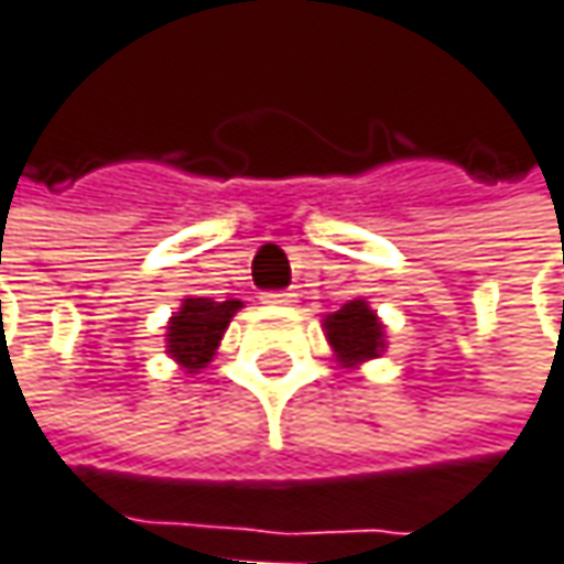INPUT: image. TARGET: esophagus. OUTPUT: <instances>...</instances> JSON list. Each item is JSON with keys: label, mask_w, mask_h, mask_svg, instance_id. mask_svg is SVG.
Returning a JSON list of instances; mask_svg holds the SVG:
<instances>
[{"label": "esophagus", "mask_w": 564, "mask_h": 564, "mask_svg": "<svg viewBox=\"0 0 564 564\" xmlns=\"http://www.w3.org/2000/svg\"><path fill=\"white\" fill-rule=\"evenodd\" d=\"M261 300L271 303V306H290V303H296V293H290V290H268Z\"/></svg>", "instance_id": "obj_1"}]
</instances>
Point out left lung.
Segmentation results:
<instances>
[{"label":"left lung","mask_w":564,"mask_h":564,"mask_svg":"<svg viewBox=\"0 0 564 564\" xmlns=\"http://www.w3.org/2000/svg\"><path fill=\"white\" fill-rule=\"evenodd\" d=\"M323 326H326L335 358L345 368H355L384 351V326L365 300H348L338 313L326 316Z\"/></svg>","instance_id":"1"}]
</instances>
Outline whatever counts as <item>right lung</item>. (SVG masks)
<instances>
[{"label":"right lung","instance_id":"1","mask_svg":"<svg viewBox=\"0 0 564 564\" xmlns=\"http://www.w3.org/2000/svg\"><path fill=\"white\" fill-rule=\"evenodd\" d=\"M241 310L238 300H209V296H189L183 300L177 313L167 323V355L183 365L189 375L206 368L229 329L231 316Z\"/></svg>","mask_w":564,"mask_h":564}]
</instances>
